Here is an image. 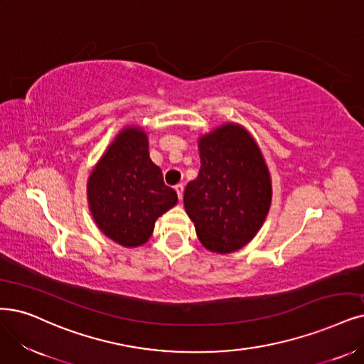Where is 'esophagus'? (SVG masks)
<instances>
[{
  "instance_id": "esophagus-1",
  "label": "esophagus",
  "mask_w": 364,
  "mask_h": 364,
  "mask_svg": "<svg viewBox=\"0 0 364 364\" xmlns=\"http://www.w3.org/2000/svg\"><path fill=\"white\" fill-rule=\"evenodd\" d=\"M175 189V192H177V196H178V199L181 200L183 199V192H184V187H183V184H177L173 187Z\"/></svg>"
}]
</instances>
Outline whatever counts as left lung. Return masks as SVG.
I'll return each mask as SVG.
<instances>
[{
  "label": "left lung",
  "instance_id": "1",
  "mask_svg": "<svg viewBox=\"0 0 364 364\" xmlns=\"http://www.w3.org/2000/svg\"><path fill=\"white\" fill-rule=\"evenodd\" d=\"M200 169L184 191V208L207 250L226 255L255 238L272 205V175L258 142L238 123L198 138Z\"/></svg>",
  "mask_w": 364,
  "mask_h": 364
}]
</instances>
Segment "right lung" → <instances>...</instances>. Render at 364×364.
<instances>
[{"mask_svg":"<svg viewBox=\"0 0 364 364\" xmlns=\"http://www.w3.org/2000/svg\"><path fill=\"white\" fill-rule=\"evenodd\" d=\"M87 198L99 230L129 249L145 245L156 220L178 203L150 159L146 132L134 124L118 132L92 168Z\"/></svg>","mask_w":364,"mask_h":364,"instance_id":"1","label":"right lung"}]
</instances>
